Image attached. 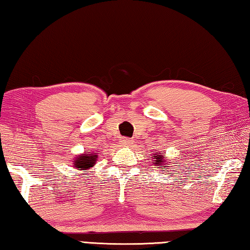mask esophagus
I'll use <instances>...</instances> for the list:
<instances>
[{
	"label": "esophagus",
	"instance_id": "1",
	"mask_svg": "<svg viewBox=\"0 0 250 250\" xmlns=\"http://www.w3.org/2000/svg\"><path fill=\"white\" fill-rule=\"evenodd\" d=\"M121 144H122V145H124V146H128V145H130V144H132V139L127 138V137H124V138L121 139Z\"/></svg>",
	"mask_w": 250,
	"mask_h": 250
}]
</instances>
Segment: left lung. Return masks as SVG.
Segmentation results:
<instances>
[{"label": "left lung", "mask_w": 250, "mask_h": 250, "mask_svg": "<svg viewBox=\"0 0 250 250\" xmlns=\"http://www.w3.org/2000/svg\"><path fill=\"white\" fill-rule=\"evenodd\" d=\"M158 154H159V152H158ZM154 157H155V159H156V160H155V161H156V164H155L156 166H161V165L165 162V165H163L164 166V168L168 167V166H167V163H166V161H165V159H164V156H163V155H156V154H155V156H154ZM157 168H159V167H157ZM163 171H164V170H163Z\"/></svg>", "instance_id": "obj_1"}]
</instances>
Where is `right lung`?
<instances>
[{
  "mask_svg": "<svg viewBox=\"0 0 250 250\" xmlns=\"http://www.w3.org/2000/svg\"><path fill=\"white\" fill-rule=\"evenodd\" d=\"M96 157H98V155H92L90 152L87 155H81L80 157H78L77 160H74L73 163L76 168H78L79 170H85L87 168L93 167Z\"/></svg>",
  "mask_w": 250,
  "mask_h": 250,
  "instance_id": "right-lung-1",
  "label": "right lung"
}]
</instances>
